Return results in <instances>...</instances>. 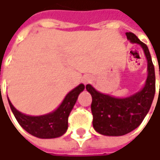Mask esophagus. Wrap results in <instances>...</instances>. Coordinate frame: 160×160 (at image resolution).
<instances>
[{
	"label": "esophagus",
	"mask_w": 160,
	"mask_h": 160,
	"mask_svg": "<svg viewBox=\"0 0 160 160\" xmlns=\"http://www.w3.org/2000/svg\"><path fill=\"white\" fill-rule=\"evenodd\" d=\"M82 81H83V83H89L90 82L92 81V77H90V76H88V75H86V76H83Z\"/></svg>",
	"instance_id": "34e87169"
}]
</instances>
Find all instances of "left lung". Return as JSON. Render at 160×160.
Returning a JSON list of instances; mask_svg holds the SVG:
<instances>
[{
	"mask_svg": "<svg viewBox=\"0 0 160 160\" xmlns=\"http://www.w3.org/2000/svg\"><path fill=\"white\" fill-rule=\"evenodd\" d=\"M126 34L132 43L141 45L147 58L148 77L144 87L133 95L120 99L102 93L91 84L86 85L92 98L91 108L93 128L108 136L124 135L137 128L149 112L155 95V69L149 49L134 34L129 32Z\"/></svg>",
	"mask_w": 160,
	"mask_h": 160,
	"instance_id": "8db88e82",
	"label": "left lung"
}]
</instances>
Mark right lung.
Segmentation results:
<instances>
[{"label": "right lung", "mask_w": 160, "mask_h": 160, "mask_svg": "<svg viewBox=\"0 0 160 160\" xmlns=\"http://www.w3.org/2000/svg\"><path fill=\"white\" fill-rule=\"evenodd\" d=\"M83 90L84 85L83 83L79 84L67 94L56 110L43 116H28L17 110L9 100V104L18 124L30 134L42 139L57 138L67 131L68 116L77 102L79 93Z\"/></svg>", "instance_id": "right-lung-1"}]
</instances>
